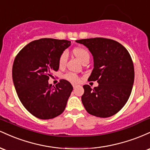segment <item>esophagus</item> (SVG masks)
I'll return each instance as SVG.
<instances>
[{"label":"esophagus","mask_w":150,"mask_h":150,"mask_svg":"<svg viewBox=\"0 0 150 150\" xmlns=\"http://www.w3.org/2000/svg\"><path fill=\"white\" fill-rule=\"evenodd\" d=\"M73 88L75 89V88H76V87H77V85H75V84H73Z\"/></svg>","instance_id":"34e87169"}]
</instances>
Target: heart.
Wrapping results in <instances>:
<instances>
[{"label": "heart", "mask_w": 150, "mask_h": 150, "mask_svg": "<svg viewBox=\"0 0 150 150\" xmlns=\"http://www.w3.org/2000/svg\"><path fill=\"white\" fill-rule=\"evenodd\" d=\"M73 54L82 63L87 61V60H89V53L85 48L76 47L73 49ZM67 60H68L67 53L65 52H63L61 54V56H59V58H58V65H59V67L62 68V67L65 66V65L66 64ZM65 78L72 82H77L79 81L78 76L76 74L73 73H67L65 75Z\"/></svg>", "instance_id": "1"}]
</instances>
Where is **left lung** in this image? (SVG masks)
Here are the masks:
<instances>
[{
	"mask_svg": "<svg viewBox=\"0 0 150 150\" xmlns=\"http://www.w3.org/2000/svg\"><path fill=\"white\" fill-rule=\"evenodd\" d=\"M88 48L94 58L89 81L98 87L85 85L82 102L89 114L100 118L113 116L128 101L134 82V66L128 50L116 41L106 38L76 40Z\"/></svg>",
	"mask_w": 150,
	"mask_h": 150,
	"instance_id": "1",
	"label": "left lung"
}]
</instances>
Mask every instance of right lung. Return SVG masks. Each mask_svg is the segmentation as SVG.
Returning <instances> with one entry per match:
<instances>
[{"mask_svg":"<svg viewBox=\"0 0 150 150\" xmlns=\"http://www.w3.org/2000/svg\"><path fill=\"white\" fill-rule=\"evenodd\" d=\"M70 46V41L44 38L26 45L15 58V90L26 109L38 118L51 119L64 111L73 86L65 80L55 87L48 81L59 68V56Z\"/></svg>","mask_w":150,"mask_h":150,"instance_id":"1","label":"right lung"}]
</instances>
